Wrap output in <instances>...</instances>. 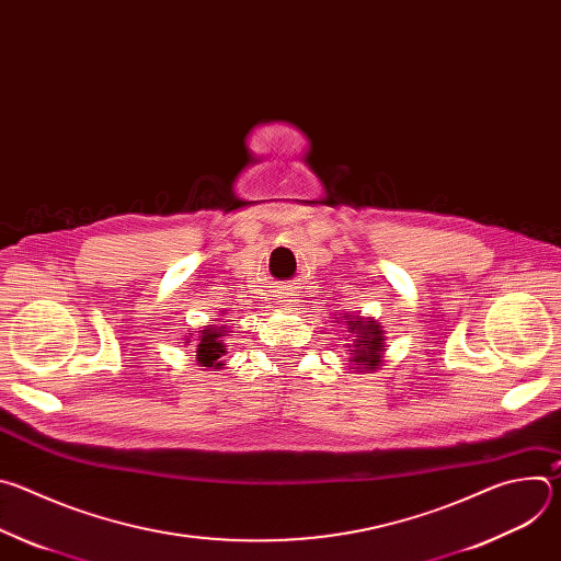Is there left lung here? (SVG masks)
Listing matches in <instances>:
<instances>
[{
	"mask_svg": "<svg viewBox=\"0 0 561 561\" xmlns=\"http://www.w3.org/2000/svg\"><path fill=\"white\" fill-rule=\"evenodd\" d=\"M344 317H346L348 333L353 337V342L346 344L353 355L351 362H355L359 373L375 370L381 364V355L386 353V337H383L386 333L370 317L351 314V312H344Z\"/></svg>",
	"mask_w": 561,
	"mask_h": 561,
	"instance_id": "1",
	"label": "left lung"
}]
</instances>
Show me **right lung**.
<instances>
[{"label":"right lung","mask_w":561,"mask_h":561,"mask_svg":"<svg viewBox=\"0 0 561 561\" xmlns=\"http://www.w3.org/2000/svg\"><path fill=\"white\" fill-rule=\"evenodd\" d=\"M199 333V340H197V362L199 366H206V368H219L224 366L221 364V355H226V346H224V337L226 333V327H206Z\"/></svg>","instance_id":"obj_1"}]
</instances>
